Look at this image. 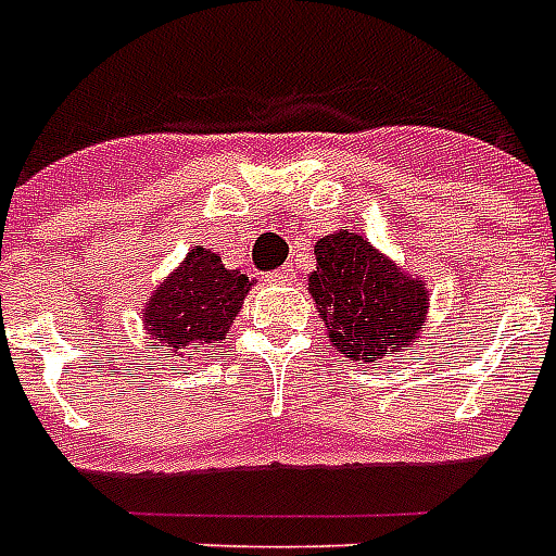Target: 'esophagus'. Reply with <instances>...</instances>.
I'll list each match as a JSON object with an SVG mask.
<instances>
[{"mask_svg": "<svg viewBox=\"0 0 556 556\" xmlns=\"http://www.w3.org/2000/svg\"><path fill=\"white\" fill-rule=\"evenodd\" d=\"M291 277H294V270L291 268H279V270H270L268 277V282L270 286H286V282H291Z\"/></svg>", "mask_w": 556, "mask_h": 556, "instance_id": "obj_1", "label": "esophagus"}]
</instances>
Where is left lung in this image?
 <instances>
[{"instance_id": "left-lung-1", "label": "left lung", "mask_w": 556, "mask_h": 556, "mask_svg": "<svg viewBox=\"0 0 556 556\" xmlns=\"http://www.w3.org/2000/svg\"><path fill=\"white\" fill-rule=\"evenodd\" d=\"M314 256L308 294L340 355L375 366L418 343L430 312L427 279L406 274L349 230L317 239Z\"/></svg>"}]
</instances>
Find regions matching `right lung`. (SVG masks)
<instances>
[{"mask_svg": "<svg viewBox=\"0 0 556 556\" xmlns=\"http://www.w3.org/2000/svg\"><path fill=\"white\" fill-rule=\"evenodd\" d=\"M251 286L242 270L225 268L218 253L195 244L143 305V329L176 357L213 346L227 338Z\"/></svg>", "mask_w": 556, "mask_h": 556, "instance_id": "1", "label": "right lung"}]
</instances>
